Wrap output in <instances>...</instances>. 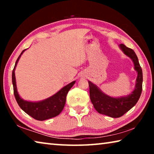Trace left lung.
<instances>
[{"label": "left lung", "instance_id": "obj_1", "mask_svg": "<svg viewBox=\"0 0 154 154\" xmlns=\"http://www.w3.org/2000/svg\"><path fill=\"white\" fill-rule=\"evenodd\" d=\"M119 48L125 55L132 60L134 64V69L137 71V77L134 90L128 95L113 97L106 94L97 85L88 81L90 97L94 107L99 113L113 118L122 116L136 105L141 94L143 84L142 69L135 52L124 44L119 45Z\"/></svg>", "mask_w": 154, "mask_h": 154}]
</instances>
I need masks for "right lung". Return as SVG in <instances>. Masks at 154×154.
Listing matches in <instances>:
<instances>
[{"mask_svg": "<svg viewBox=\"0 0 154 154\" xmlns=\"http://www.w3.org/2000/svg\"><path fill=\"white\" fill-rule=\"evenodd\" d=\"M26 49H27L23 50L20 54L15 62L14 69L12 72V83L13 86H14V96L20 107L25 113H26L36 120L44 121L58 116L63 110L65 103H66L67 94L70 89L73 86L75 83V81L65 85L54 95L48 98L44 99V100L39 101H28L24 100L22 97H20L19 93L17 92L15 70L21 56Z\"/></svg>", "mask_w": 154, "mask_h": 154, "instance_id": "add662e5", "label": "right lung"}]
</instances>
